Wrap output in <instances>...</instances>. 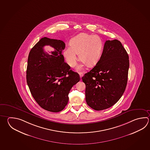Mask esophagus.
I'll return each mask as SVG.
<instances>
[{
    "instance_id": "34e87169",
    "label": "esophagus",
    "mask_w": 150,
    "mask_h": 150,
    "mask_svg": "<svg viewBox=\"0 0 150 150\" xmlns=\"http://www.w3.org/2000/svg\"><path fill=\"white\" fill-rule=\"evenodd\" d=\"M79 74L80 78H82V77L83 76V74L82 73H79Z\"/></svg>"
}]
</instances>
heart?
<instances>
[{"mask_svg":"<svg viewBox=\"0 0 150 150\" xmlns=\"http://www.w3.org/2000/svg\"><path fill=\"white\" fill-rule=\"evenodd\" d=\"M64 51V56L68 65L75 67L78 60V54L82 62L77 70L82 71L85 65L91 66L96 64L100 59L103 49L101 39L96 35L82 33L74 37Z\"/></svg>","mask_w":150,"mask_h":150,"instance_id":"b5f03b06","label":"heart"}]
</instances>
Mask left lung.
<instances>
[{
	"mask_svg": "<svg viewBox=\"0 0 150 150\" xmlns=\"http://www.w3.org/2000/svg\"><path fill=\"white\" fill-rule=\"evenodd\" d=\"M129 66V57L122 43L107 40L98 62L82 77L88 105L99 111L115 105L124 93Z\"/></svg>",
	"mask_w": 150,
	"mask_h": 150,
	"instance_id": "obj_1",
	"label": "left lung"
}]
</instances>
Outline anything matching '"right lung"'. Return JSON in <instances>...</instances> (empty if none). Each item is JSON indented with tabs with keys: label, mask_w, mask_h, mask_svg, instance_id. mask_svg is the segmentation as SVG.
Wrapping results in <instances>:
<instances>
[{
	"label": "right lung",
	"mask_w": 150,
	"mask_h": 150,
	"mask_svg": "<svg viewBox=\"0 0 150 150\" xmlns=\"http://www.w3.org/2000/svg\"><path fill=\"white\" fill-rule=\"evenodd\" d=\"M50 45L55 50L49 55L43 47ZM62 40L44 37L32 48L26 69L28 88L38 104L46 110L58 112L68 103V94L80 80L79 74L64 62Z\"/></svg>",
	"instance_id": "right-lung-1"
}]
</instances>
